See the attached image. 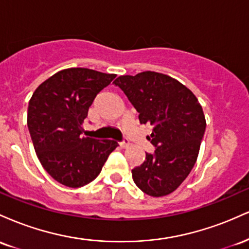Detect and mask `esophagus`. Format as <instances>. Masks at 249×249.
I'll return each instance as SVG.
<instances>
[{
	"instance_id": "esophagus-1",
	"label": "esophagus",
	"mask_w": 249,
	"mask_h": 249,
	"mask_svg": "<svg viewBox=\"0 0 249 249\" xmlns=\"http://www.w3.org/2000/svg\"><path fill=\"white\" fill-rule=\"evenodd\" d=\"M119 145H121V147H123V148H126L130 146V142H128L127 139H124V141L119 142Z\"/></svg>"
}]
</instances>
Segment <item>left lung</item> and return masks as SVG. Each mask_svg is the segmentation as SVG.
I'll list each match as a JSON object with an SVG mask.
<instances>
[{
    "label": "left lung",
    "instance_id": "8db88e82",
    "mask_svg": "<svg viewBox=\"0 0 249 249\" xmlns=\"http://www.w3.org/2000/svg\"><path fill=\"white\" fill-rule=\"evenodd\" d=\"M113 83L139 113L141 124L152 127L147 139L156 151L132 170L134 184L151 196L172 193L198 158L206 128L201 105L190 89L164 73L144 71Z\"/></svg>",
    "mask_w": 249,
    "mask_h": 249
}]
</instances>
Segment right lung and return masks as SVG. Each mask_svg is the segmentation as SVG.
<instances>
[{
  "label": "right lung",
  "mask_w": 249,
  "mask_h": 249,
  "mask_svg": "<svg viewBox=\"0 0 249 249\" xmlns=\"http://www.w3.org/2000/svg\"><path fill=\"white\" fill-rule=\"evenodd\" d=\"M115 77L70 68L43 82L31 96L27 123L37 158L64 186L82 187L95 180L108 154L118 146L115 141L83 136L82 126L97 93Z\"/></svg>",
  "instance_id": "obj_1"
}]
</instances>
